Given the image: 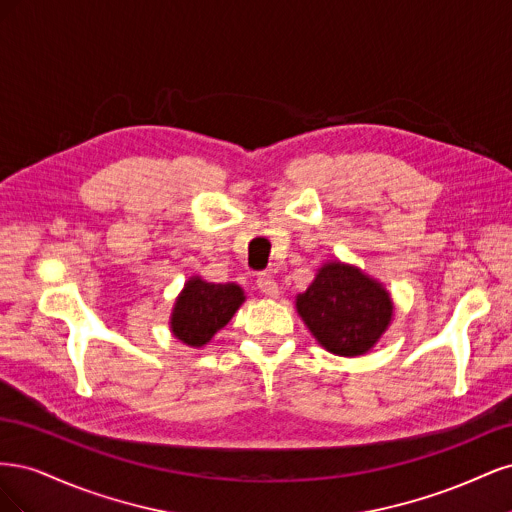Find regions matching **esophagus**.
Returning <instances> with one entry per match:
<instances>
[{
	"label": "esophagus",
	"mask_w": 512,
	"mask_h": 512,
	"mask_svg": "<svg viewBox=\"0 0 512 512\" xmlns=\"http://www.w3.org/2000/svg\"><path fill=\"white\" fill-rule=\"evenodd\" d=\"M256 288H258L262 294H267V297H277V294H280V286H277L275 277H271L269 273H262V275H258Z\"/></svg>",
	"instance_id": "34e87169"
}]
</instances>
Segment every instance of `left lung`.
Returning a JSON list of instances; mask_svg holds the SVG:
<instances>
[{"label": "left lung", "instance_id": "8db88e82", "mask_svg": "<svg viewBox=\"0 0 512 512\" xmlns=\"http://www.w3.org/2000/svg\"><path fill=\"white\" fill-rule=\"evenodd\" d=\"M297 312L329 352L356 356L374 346L389 327L393 303L389 292L359 269L331 262L299 294Z\"/></svg>", "mask_w": 512, "mask_h": 512}]
</instances>
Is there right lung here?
Returning <instances> with one entry per match:
<instances>
[{
  "mask_svg": "<svg viewBox=\"0 0 512 512\" xmlns=\"http://www.w3.org/2000/svg\"><path fill=\"white\" fill-rule=\"evenodd\" d=\"M237 284H209L190 280L175 303L170 329L188 346H203L235 316L243 303Z\"/></svg>",
  "mask_w": 512,
  "mask_h": 512,
  "instance_id": "add662e5",
  "label": "right lung"
}]
</instances>
